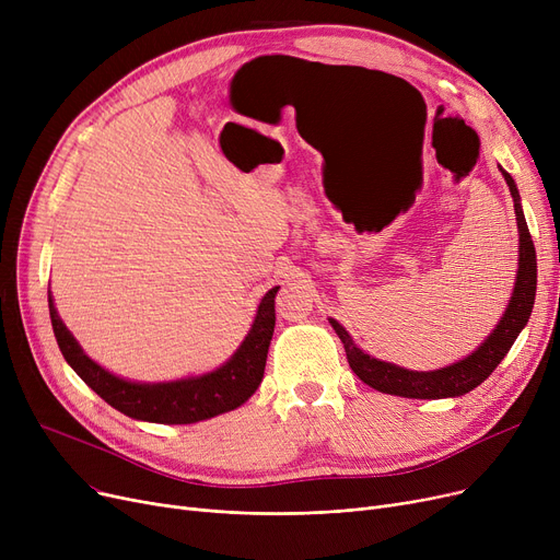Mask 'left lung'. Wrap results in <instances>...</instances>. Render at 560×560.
Masks as SVG:
<instances>
[{
    "label": "left lung",
    "instance_id": "1",
    "mask_svg": "<svg viewBox=\"0 0 560 560\" xmlns=\"http://www.w3.org/2000/svg\"><path fill=\"white\" fill-rule=\"evenodd\" d=\"M504 172V170H502ZM504 179L511 188L513 203H515V215H517V229H520V268H517V281L513 298L509 302V308L504 317L499 319L497 329L488 336L481 347L469 354L467 359L435 370V372H413V370H404L393 363L372 359L365 354L363 349H359L351 340V336L338 325L336 319H331V327L336 329L338 338L345 345L347 351V361L349 368L354 370V374L368 384L370 388L378 393H388V395H399V397H410V399H443V397H458L469 390H475L481 386L483 381L492 374V370L502 363V359L509 354V349L513 347L515 338L524 329L528 322V315H532L534 300H536V281H538V265H536V247L532 241V233H528L522 206H520V192L515 188L513 176L504 172Z\"/></svg>",
    "mask_w": 560,
    "mask_h": 560
}]
</instances>
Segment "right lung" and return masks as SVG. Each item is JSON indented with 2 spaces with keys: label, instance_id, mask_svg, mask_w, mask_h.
I'll list each match as a JSON object with an SVG mask.
<instances>
[{
  "label": "right lung",
  "instance_id": "add662e5",
  "mask_svg": "<svg viewBox=\"0 0 560 560\" xmlns=\"http://www.w3.org/2000/svg\"><path fill=\"white\" fill-rule=\"evenodd\" d=\"M272 288L262 298L252 331L247 334L241 349L235 351L229 363L197 378L172 381V384H131L120 376H113L95 361L88 359L72 334L58 317L51 295H49V317L58 349L70 363V368L91 386L106 404L120 410V413L159 424H192L209 420L226 410L245 404L262 381L265 361H268V347L275 334V298Z\"/></svg>",
  "mask_w": 560,
  "mask_h": 560
}]
</instances>
